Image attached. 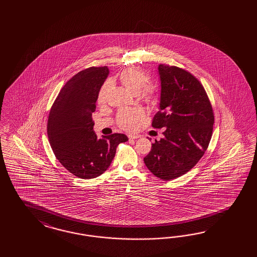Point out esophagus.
<instances>
[{
	"label": "esophagus",
	"mask_w": 257,
	"mask_h": 257,
	"mask_svg": "<svg viewBox=\"0 0 257 257\" xmlns=\"http://www.w3.org/2000/svg\"><path fill=\"white\" fill-rule=\"evenodd\" d=\"M140 136L139 135H128V138H129V140H137V139H139Z\"/></svg>",
	"instance_id": "34e87169"
}]
</instances>
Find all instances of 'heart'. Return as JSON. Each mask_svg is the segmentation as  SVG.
<instances>
[{
    "label": "heart",
    "mask_w": 257,
    "mask_h": 257,
    "mask_svg": "<svg viewBox=\"0 0 257 257\" xmlns=\"http://www.w3.org/2000/svg\"><path fill=\"white\" fill-rule=\"evenodd\" d=\"M119 81L123 86L135 94H139L140 98L147 102H153L158 93L157 86L150 83L149 76L142 70L130 68L120 72ZM112 87L110 80L105 81L101 86L97 101L104 103L108 99L109 92ZM144 117V112L140 108H122L117 115V124L125 131H134L139 126L140 120Z\"/></svg>",
    "instance_id": "heart-1"
}]
</instances>
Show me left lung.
Listing matches in <instances>:
<instances>
[{
	"label": "left lung",
	"instance_id": "obj_1",
	"mask_svg": "<svg viewBox=\"0 0 257 257\" xmlns=\"http://www.w3.org/2000/svg\"><path fill=\"white\" fill-rule=\"evenodd\" d=\"M160 109L152 120L164 139L152 144L144 163L156 177L170 181L190 171L210 142L214 112L201 82L187 70L161 64Z\"/></svg>",
	"mask_w": 257,
	"mask_h": 257
}]
</instances>
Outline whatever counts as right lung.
Returning a JSON list of instances; mask_svg holds the SVG:
<instances>
[{"instance_id": "right-lung-1", "label": "right lung", "mask_w": 257, "mask_h": 257, "mask_svg": "<svg viewBox=\"0 0 257 257\" xmlns=\"http://www.w3.org/2000/svg\"><path fill=\"white\" fill-rule=\"evenodd\" d=\"M107 67H90L70 79L50 110L47 133L50 145L63 167L82 179H92L106 171L124 134L97 139L92 113L99 90L108 75Z\"/></svg>"}]
</instances>
